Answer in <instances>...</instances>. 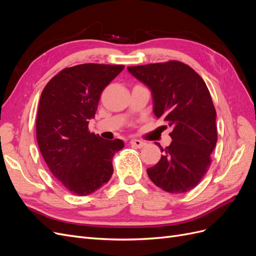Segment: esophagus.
<instances>
[{
  "instance_id": "34e87169",
  "label": "esophagus",
  "mask_w": 256,
  "mask_h": 256,
  "mask_svg": "<svg viewBox=\"0 0 256 256\" xmlns=\"http://www.w3.org/2000/svg\"><path fill=\"white\" fill-rule=\"evenodd\" d=\"M130 144L134 146V147H136V148H143V147L146 145V143L141 141V140H131Z\"/></svg>"
}]
</instances>
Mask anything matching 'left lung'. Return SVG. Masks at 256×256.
Segmentation results:
<instances>
[{
	"label": "left lung",
	"mask_w": 256,
	"mask_h": 256,
	"mask_svg": "<svg viewBox=\"0 0 256 256\" xmlns=\"http://www.w3.org/2000/svg\"><path fill=\"white\" fill-rule=\"evenodd\" d=\"M150 88L154 113L173 131L172 142L156 166L147 168L150 180L170 193L196 187L210 166L216 138V109L204 80L178 60L127 67Z\"/></svg>",
	"instance_id": "obj_1"
}]
</instances>
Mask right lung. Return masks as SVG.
Segmentation results:
<instances>
[{"label":"right lung","mask_w":256,"mask_h":256,"mask_svg":"<svg viewBox=\"0 0 256 256\" xmlns=\"http://www.w3.org/2000/svg\"><path fill=\"white\" fill-rule=\"evenodd\" d=\"M124 67L90 63L65 68L42 92L37 143L51 173L76 196H88L110 180L114 154L124 147L120 138L104 140L88 131L100 95Z\"/></svg>","instance_id":"right-lung-1"}]
</instances>
